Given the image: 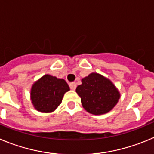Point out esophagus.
Instances as JSON below:
<instances>
[{
  "label": "esophagus",
  "mask_w": 154,
  "mask_h": 154,
  "mask_svg": "<svg viewBox=\"0 0 154 154\" xmlns=\"http://www.w3.org/2000/svg\"><path fill=\"white\" fill-rule=\"evenodd\" d=\"M70 89L73 90V91H74V90L76 89V87H77V84H76L75 83H70Z\"/></svg>",
  "instance_id": "1"
}]
</instances>
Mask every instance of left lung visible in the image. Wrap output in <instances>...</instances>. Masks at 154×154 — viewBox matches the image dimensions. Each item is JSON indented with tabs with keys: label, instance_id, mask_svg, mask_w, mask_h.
I'll use <instances>...</instances> for the list:
<instances>
[{
	"label": "left lung",
	"instance_id": "left-lung-1",
	"mask_svg": "<svg viewBox=\"0 0 154 154\" xmlns=\"http://www.w3.org/2000/svg\"><path fill=\"white\" fill-rule=\"evenodd\" d=\"M76 92L84 110L94 115H101L113 110L120 97L117 87L110 79L97 73H91L81 80Z\"/></svg>",
	"mask_w": 154,
	"mask_h": 154
}]
</instances>
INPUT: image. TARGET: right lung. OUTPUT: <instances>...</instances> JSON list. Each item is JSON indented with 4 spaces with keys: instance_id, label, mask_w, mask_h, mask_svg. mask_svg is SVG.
Instances as JSON below:
<instances>
[{
    "instance_id": "add662e5",
    "label": "right lung",
    "mask_w": 154,
    "mask_h": 154,
    "mask_svg": "<svg viewBox=\"0 0 154 154\" xmlns=\"http://www.w3.org/2000/svg\"><path fill=\"white\" fill-rule=\"evenodd\" d=\"M69 91L70 87L63 79L45 74L33 84L30 101L37 111L51 113L61 103L63 95Z\"/></svg>"
}]
</instances>
